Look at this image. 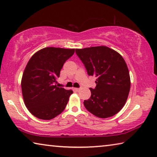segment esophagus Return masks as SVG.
<instances>
[{
	"mask_svg": "<svg viewBox=\"0 0 157 157\" xmlns=\"http://www.w3.org/2000/svg\"><path fill=\"white\" fill-rule=\"evenodd\" d=\"M74 90H75V91H80V90H81V89L80 88H75V89H74Z\"/></svg>",
	"mask_w": 157,
	"mask_h": 157,
	"instance_id": "34e87169",
	"label": "esophagus"
}]
</instances>
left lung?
<instances>
[{"instance_id":"8db88e82","label":"left lung","mask_w":157,"mask_h":157,"mask_svg":"<svg viewBox=\"0 0 157 157\" xmlns=\"http://www.w3.org/2000/svg\"><path fill=\"white\" fill-rule=\"evenodd\" d=\"M90 76H95L96 86L84 101L85 108L98 118H106L124 107L130 90L128 68L123 57L107 46L75 49Z\"/></svg>"}]
</instances>
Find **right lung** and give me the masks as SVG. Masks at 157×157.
Masks as SVG:
<instances>
[{"mask_svg": "<svg viewBox=\"0 0 157 157\" xmlns=\"http://www.w3.org/2000/svg\"><path fill=\"white\" fill-rule=\"evenodd\" d=\"M75 49L45 48L29 60L23 74L21 89L25 105L36 118L50 120L64 110L72 90L58 87L63 65Z\"/></svg>", "mask_w": 157, "mask_h": 157, "instance_id": "obj_1", "label": "right lung"}]
</instances>
